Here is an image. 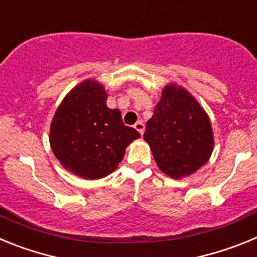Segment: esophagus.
<instances>
[{"label":"esophagus","mask_w":257,"mask_h":257,"mask_svg":"<svg viewBox=\"0 0 257 257\" xmlns=\"http://www.w3.org/2000/svg\"><path fill=\"white\" fill-rule=\"evenodd\" d=\"M134 127H135V130H138L139 131V134L140 135H143V134H144V130H145V126H144V123H143V122H136L135 124H134Z\"/></svg>","instance_id":"34e87169"}]
</instances>
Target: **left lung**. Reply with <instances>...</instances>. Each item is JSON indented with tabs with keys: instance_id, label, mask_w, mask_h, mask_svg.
Segmentation results:
<instances>
[{
	"instance_id": "1",
	"label": "left lung",
	"mask_w": 257,
	"mask_h": 257,
	"mask_svg": "<svg viewBox=\"0 0 257 257\" xmlns=\"http://www.w3.org/2000/svg\"><path fill=\"white\" fill-rule=\"evenodd\" d=\"M144 140L158 169L172 179L194 174L210 160L213 134L210 118L198 101L175 83L165 86Z\"/></svg>"
}]
</instances>
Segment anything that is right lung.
Instances as JSON below:
<instances>
[{
	"instance_id": "1",
	"label": "right lung",
	"mask_w": 257,
	"mask_h": 257,
	"mask_svg": "<svg viewBox=\"0 0 257 257\" xmlns=\"http://www.w3.org/2000/svg\"><path fill=\"white\" fill-rule=\"evenodd\" d=\"M106 97L101 83L86 79L68 92L50 127V145L59 162L87 180L114 171L127 145L140 138L124 126L118 109L106 106Z\"/></svg>"
}]
</instances>
